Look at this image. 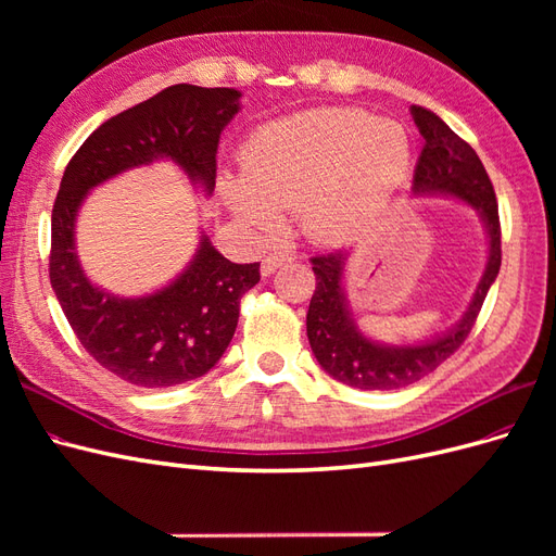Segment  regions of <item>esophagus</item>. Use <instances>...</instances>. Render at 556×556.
Instances as JSON below:
<instances>
[{"label": "esophagus", "instance_id": "34e87169", "mask_svg": "<svg viewBox=\"0 0 556 556\" xmlns=\"http://www.w3.org/2000/svg\"><path fill=\"white\" fill-rule=\"evenodd\" d=\"M292 262L290 255H285V252H276V255H268L262 260V276H271L276 268H280L282 264Z\"/></svg>", "mask_w": 556, "mask_h": 556}]
</instances>
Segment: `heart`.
<instances>
[{
  "mask_svg": "<svg viewBox=\"0 0 556 556\" xmlns=\"http://www.w3.org/2000/svg\"><path fill=\"white\" fill-rule=\"evenodd\" d=\"M413 164L408 131L362 109H313L262 125L243 146V174H223L227 208L255 231L296 211L306 237L350 243L374 227Z\"/></svg>",
  "mask_w": 556,
  "mask_h": 556,
  "instance_id": "obj_1",
  "label": "heart"
}]
</instances>
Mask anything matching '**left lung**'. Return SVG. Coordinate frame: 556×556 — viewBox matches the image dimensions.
<instances>
[{
    "label": "left lung",
    "instance_id": "left-lung-1",
    "mask_svg": "<svg viewBox=\"0 0 556 556\" xmlns=\"http://www.w3.org/2000/svg\"><path fill=\"white\" fill-rule=\"evenodd\" d=\"M425 148L413 176L415 197L457 199L478 213L486 233V264L462 319L429 341L390 345L366 336L350 311L345 294V266L350 252L336 250L313 257L315 292L306 315L313 355L325 371L357 390H399L429 376L454 355L476 325L482 301L501 268V225L492 180L476 150L459 139L439 115L410 106Z\"/></svg>",
    "mask_w": 556,
    "mask_h": 556
}]
</instances>
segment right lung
<instances>
[{"label":"right lung","instance_id":"1","mask_svg":"<svg viewBox=\"0 0 556 556\" xmlns=\"http://www.w3.org/2000/svg\"><path fill=\"white\" fill-rule=\"evenodd\" d=\"M239 111V90L180 83L111 117L66 164L50 220V285L80 345L125 382L160 390L208 374L237 331L241 296L260 282V262H229L201 231L174 280L143 296H121L83 271L78 211L99 185L155 162L176 164L211 197L217 143Z\"/></svg>","mask_w":556,"mask_h":556}]
</instances>
